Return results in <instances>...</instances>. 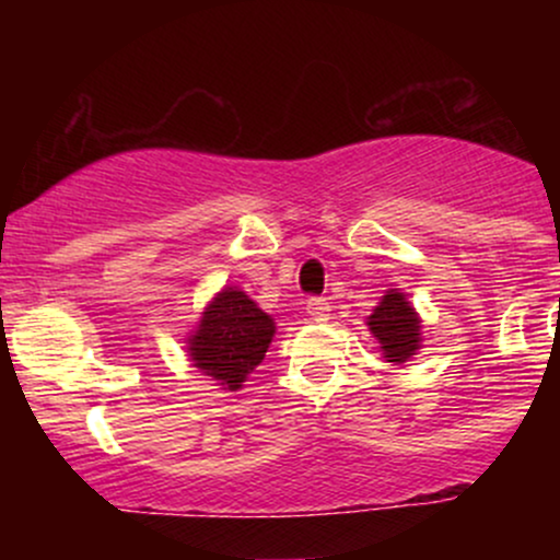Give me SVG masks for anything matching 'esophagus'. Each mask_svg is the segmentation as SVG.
Segmentation results:
<instances>
[{"label":"esophagus","mask_w":560,"mask_h":560,"mask_svg":"<svg viewBox=\"0 0 560 560\" xmlns=\"http://www.w3.org/2000/svg\"><path fill=\"white\" fill-rule=\"evenodd\" d=\"M305 311L313 320H326L331 313V305L324 298H311L305 302Z\"/></svg>","instance_id":"34e87169"}]
</instances>
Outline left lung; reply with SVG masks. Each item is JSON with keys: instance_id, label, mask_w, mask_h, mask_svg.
I'll use <instances>...</instances> for the list:
<instances>
[{"instance_id": "obj_1", "label": "left lung", "mask_w": 560, "mask_h": 560, "mask_svg": "<svg viewBox=\"0 0 560 560\" xmlns=\"http://www.w3.org/2000/svg\"><path fill=\"white\" fill-rule=\"evenodd\" d=\"M419 324V316L408 305L402 292L384 294L376 311L369 316L371 331H374V337L384 350V358H389V363H402L410 355H416V350L421 345Z\"/></svg>"}]
</instances>
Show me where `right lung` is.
<instances>
[{
	"instance_id": "add662e5",
	"label": "right lung",
	"mask_w": 560,
	"mask_h": 560,
	"mask_svg": "<svg viewBox=\"0 0 560 560\" xmlns=\"http://www.w3.org/2000/svg\"><path fill=\"white\" fill-rule=\"evenodd\" d=\"M271 316L240 289H223L191 334V361L223 387L240 389L244 376L260 365L273 337Z\"/></svg>"
}]
</instances>
